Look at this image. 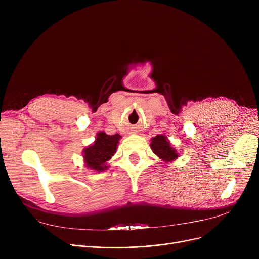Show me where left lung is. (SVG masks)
Returning a JSON list of instances; mask_svg holds the SVG:
<instances>
[{"label":"left lung","mask_w":259,"mask_h":259,"mask_svg":"<svg viewBox=\"0 0 259 259\" xmlns=\"http://www.w3.org/2000/svg\"><path fill=\"white\" fill-rule=\"evenodd\" d=\"M150 147L154 154H156L165 162H171L179 157V153L171 146L169 140L162 134H157L155 138L151 139Z\"/></svg>","instance_id":"8db88e82"}]
</instances>
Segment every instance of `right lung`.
<instances>
[{"instance_id": "right-lung-1", "label": "right lung", "mask_w": 259, "mask_h": 259, "mask_svg": "<svg viewBox=\"0 0 259 259\" xmlns=\"http://www.w3.org/2000/svg\"><path fill=\"white\" fill-rule=\"evenodd\" d=\"M120 138L119 134L108 135L103 131L99 132L94 143L85 148L83 151L86 167L98 172L107 170V161L116 152Z\"/></svg>"}]
</instances>
